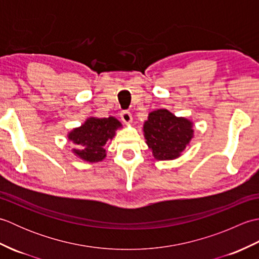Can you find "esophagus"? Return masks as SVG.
Here are the masks:
<instances>
[{
	"instance_id": "34e87169",
	"label": "esophagus",
	"mask_w": 259,
	"mask_h": 259,
	"mask_svg": "<svg viewBox=\"0 0 259 259\" xmlns=\"http://www.w3.org/2000/svg\"><path fill=\"white\" fill-rule=\"evenodd\" d=\"M120 117L124 123H131V121H133V115L129 111H122L120 113Z\"/></svg>"
}]
</instances>
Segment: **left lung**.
<instances>
[{
	"label": "left lung",
	"mask_w": 259,
	"mask_h": 259,
	"mask_svg": "<svg viewBox=\"0 0 259 259\" xmlns=\"http://www.w3.org/2000/svg\"><path fill=\"white\" fill-rule=\"evenodd\" d=\"M146 142L157 160H172L181 156L194 137L190 120L176 117L166 109H158L148 115L144 123Z\"/></svg>",
	"instance_id": "left-lung-1"
}]
</instances>
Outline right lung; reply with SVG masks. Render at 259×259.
<instances>
[{"mask_svg":"<svg viewBox=\"0 0 259 259\" xmlns=\"http://www.w3.org/2000/svg\"><path fill=\"white\" fill-rule=\"evenodd\" d=\"M122 124L114 117L109 118H88L79 128L70 131L68 139L78 148L72 150L75 156L88 162H99L106 158V146L112 140L115 130Z\"/></svg>","mask_w":259,"mask_h":259,"instance_id":"right-lung-1","label":"right lung"}]
</instances>
